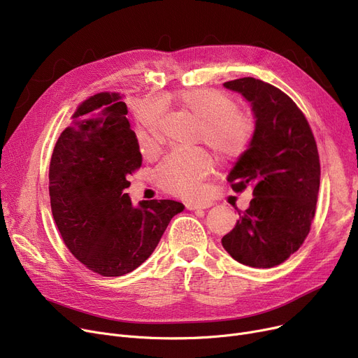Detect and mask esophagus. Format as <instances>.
I'll list each match as a JSON object with an SVG mask.
<instances>
[{
  "label": "esophagus",
  "mask_w": 358,
  "mask_h": 358,
  "mask_svg": "<svg viewBox=\"0 0 358 358\" xmlns=\"http://www.w3.org/2000/svg\"><path fill=\"white\" fill-rule=\"evenodd\" d=\"M212 206H213L212 201H192V203H187L185 208L189 210H200V209H209Z\"/></svg>",
  "instance_id": "obj_1"
}]
</instances>
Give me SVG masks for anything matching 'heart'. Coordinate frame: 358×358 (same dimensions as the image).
Returning <instances> with one entry per match:
<instances>
[{
  "mask_svg": "<svg viewBox=\"0 0 358 358\" xmlns=\"http://www.w3.org/2000/svg\"><path fill=\"white\" fill-rule=\"evenodd\" d=\"M161 104L173 103L199 122V138L223 159H234L245 150L254 135L252 119L238 110L227 94L212 88L181 90L159 99ZM161 113L146 106L139 116L136 142L143 155L157 152L161 141ZM212 157L201 148H181L168 154L155 169L161 189L178 197L200 193L204 180L212 173Z\"/></svg>",
  "mask_w": 358,
  "mask_h": 358,
  "instance_id": "1",
  "label": "heart"
}]
</instances>
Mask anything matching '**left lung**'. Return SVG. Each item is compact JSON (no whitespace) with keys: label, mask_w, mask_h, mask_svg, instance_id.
I'll return each mask as SVG.
<instances>
[{"label":"left lung","mask_w":358,"mask_h":358,"mask_svg":"<svg viewBox=\"0 0 358 358\" xmlns=\"http://www.w3.org/2000/svg\"><path fill=\"white\" fill-rule=\"evenodd\" d=\"M223 87L251 103L255 130L228 176L234 192L251 187L254 199L222 245L241 264L271 268L310 231L321 180L316 142L303 113L274 85L247 77Z\"/></svg>","instance_id":"8db88e82"}]
</instances>
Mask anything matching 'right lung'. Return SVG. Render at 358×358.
Instances as JSON below:
<instances>
[{"instance_id": "right-lung-1", "label": "right lung", "mask_w": 358, "mask_h": 358, "mask_svg": "<svg viewBox=\"0 0 358 358\" xmlns=\"http://www.w3.org/2000/svg\"><path fill=\"white\" fill-rule=\"evenodd\" d=\"M126 115L116 92L85 100L56 142L49 166L52 215L65 245L104 277L138 268L184 210L174 200H142L135 208L124 193L129 176L142 165Z\"/></svg>"}]
</instances>
